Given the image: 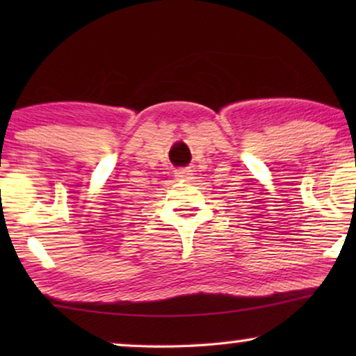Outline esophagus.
I'll return each instance as SVG.
<instances>
[{"mask_svg": "<svg viewBox=\"0 0 356 356\" xmlns=\"http://www.w3.org/2000/svg\"><path fill=\"white\" fill-rule=\"evenodd\" d=\"M189 175H191V170L183 168V170H177L175 177H177V178H189Z\"/></svg>", "mask_w": 356, "mask_h": 356, "instance_id": "esophagus-1", "label": "esophagus"}]
</instances>
